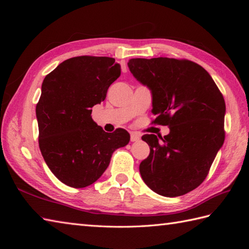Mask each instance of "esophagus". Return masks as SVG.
<instances>
[{
    "label": "esophagus",
    "instance_id": "obj_1",
    "mask_svg": "<svg viewBox=\"0 0 249 249\" xmlns=\"http://www.w3.org/2000/svg\"><path fill=\"white\" fill-rule=\"evenodd\" d=\"M139 140H140L139 135H137L136 133H131V141L132 142H136V141H139Z\"/></svg>",
    "mask_w": 249,
    "mask_h": 249
}]
</instances>
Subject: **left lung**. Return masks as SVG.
Wrapping results in <instances>:
<instances>
[{
    "label": "left lung",
    "mask_w": 249,
    "mask_h": 249,
    "mask_svg": "<svg viewBox=\"0 0 249 249\" xmlns=\"http://www.w3.org/2000/svg\"><path fill=\"white\" fill-rule=\"evenodd\" d=\"M127 66L153 94L154 124L169 134L142 136L149 155L140 163L144 183L166 197L184 195L207 178L224 141L223 95L209 72L187 59H131Z\"/></svg>",
    "instance_id": "1"
}]
</instances>
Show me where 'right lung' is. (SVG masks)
Instances as JSON below:
<instances>
[{
  "mask_svg": "<svg viewBox=\"0 0 249 249\" xmlns=\"http://www.w3.org/2000/svg\"><path fill=\"white\" fill-rule=\"evenodd\" d=\"M120 76L114 58L79 56L47 74L36 105L38 143L54 176L67 186L84 188L99 179L115 149L126 145L124 129L106 133L91 117Z\"/></svg>",
  "mask_w": 249,
  "mask_h": 249,
  "instance_id": "right-lung-1",
  "label": "right lung"
}]
</instances>
